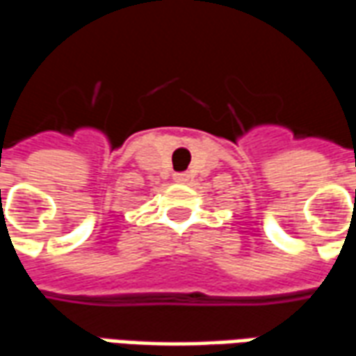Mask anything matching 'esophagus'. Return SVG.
Returning <instances> with one entry per match:
<instances>
[{
	"label": "esophagus",
	"mask_w": 356,
	"mask_h": 356,
	"mask_svg": "<svg viewBox=\"0 0 356 356\" xmlns=\"http://www.w3.org/2000/svg\"><path fill=\"white\" fill-rule=\"evenodd\" d=\"M173 179H175L177 183H186V181H188V173H173Z\"/></svg>",
	"instance_id": "1"
}]
</instances>
